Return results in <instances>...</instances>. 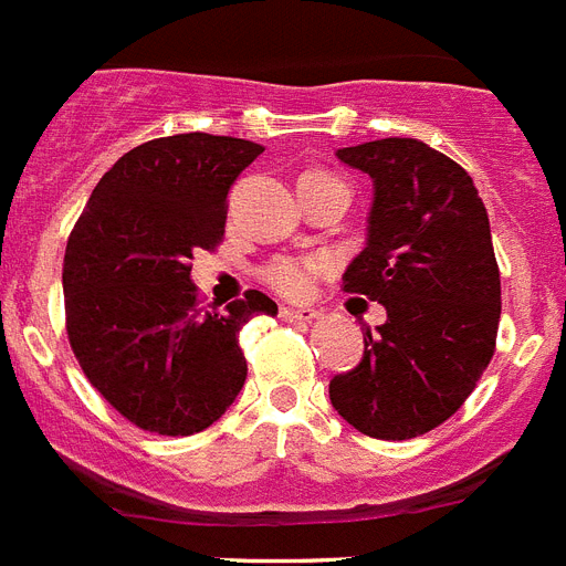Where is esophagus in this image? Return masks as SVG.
Listing matches in <instances>:
<instances>
[{
    "mask_svg": "<svg viewBox=\"0 0 566 566\" xmlns=\"http://www.w3.org/2000/svg\"><path fill=\"white\" fill-rule=\"evenodd\" d=\"M280 317L283 321H294V324H312L317 317V310H294V306H280Z\"/></svg>",
    "mask_w": 566,
    "mask_h": 566,
    "instance_id": "esophagus-1",
    "label": "esophagus"
}]
</instances>
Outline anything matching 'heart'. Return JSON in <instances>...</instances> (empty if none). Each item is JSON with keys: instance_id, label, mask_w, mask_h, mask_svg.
Listing matches in <instances>:
<instances>
[{"instance_id": "1", "label": "heart", "mask_w": 566, "mask_h": 566, "mask_svg": "<svg viewBox=\"0 0 566 566\" xmlns=\"http://www.w3.org/2000/svg\"><path fill=\"white\" fill-rule=\"evenodd\" d=\"M324 256H277L269 269H265V280L269 286L277 289L286 297H303L315 286L317 274L326 269Z\"/></svg>"}]
</instances>
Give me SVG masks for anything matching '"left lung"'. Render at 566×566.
<instances>
[{
	"label": "left lung",
	"instance_id": "8db88e82",
	"mask_svg": "<svg viewBox=\"0 0 566 566\" xmlns=\"http://www.w3.org/2000/svg\"><path fill=\"white\" fill-rule=\"evenodd\" d=\"M335 156L373 179L367 245L344 292L385 306L364 329L358 367L329 381L356 431L413 440L457 413L494 356L501 272L489 213L465 170L417 138H381Z\"/></svg>",
	"mask_w": 566,
	"mask_h": 566
}]
</instances>
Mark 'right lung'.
I'll return each instance as SVG.
<instances>
[{"instance_id":"right-lung-1","label":"right lung","mask_w":566,"mask_h":566,"mask_svg":"<svg viewBox=\"0 0 566 566\" xmlns=\"http://www.w3.org/2000/svg\"><path fill=\"white\" fill-rule=\"evenodd\" d=\"M263 147L185 133L129 149L88 196L63 260L65 329L97 394L161 437L205 431L240 396V329L277 315L245 292L226 312L196 306L193 251L226 233L228 190Z\"/></svg>"}]
</instances>
